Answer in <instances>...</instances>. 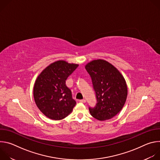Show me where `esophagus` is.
Instances as JSON below:
<instances>
[{
	"label": "esophagus",
	"mask_w": 160,
	"mask_h": 160,
	"mask_svg": "<svg viewBox=\"0 0 160 160\" xmlns=\"http://www.w3.org/2000/svg\"><path fill=\"white\" fill-rule=\"evenodd\" d=\"M80 102H82V103H85V102H86V100L85 99H81V100H80Z\"/></svg>",
	"instance_id": "34e87169"
}]
</instances>
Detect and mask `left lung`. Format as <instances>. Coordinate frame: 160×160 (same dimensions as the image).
Returning a JSON list of instances; mask_svg holds the SVG:
<instances>
[{
	"label": "left lung",
	"instance_id": "obj_1",
	"mask_svg": "<svg viewBox=\"0 0 160 160\" xmlns=\"http://www.w3.org/2000/svg\"><path fill=\"white\" fill-rule=\"evenodd\" d=\"M85 69L96 92L97 103L90 115L100 121L109 120L122 109L127 98L126 81L116 67L104 59L88 62Z\"/></svg>",
	"mask_w": 160,
	"mask_h": 160
}]
</instances>
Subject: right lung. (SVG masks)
Masks as SVG:
<instances>
[{
    "instance_id": "add662e5",
    "label": "right lung",
    "mask_w": 160,
    "mask_h": 160,
    "mask_svg": "<svg viewBox=\"0 0 160 160\" xmlns=\"http://www.w3.org/2000/svg\"><path fill=\"white\" fill-rule=\"evenodd\" d=\"M78 66L59 60L47 66L36 79L33 97L40 111L48 118L60 120L72 112L76 101L66 80Z\"/></svg>"
}]
</instances>
